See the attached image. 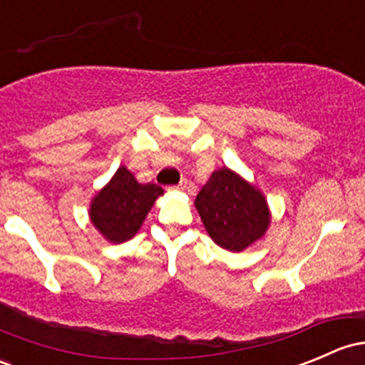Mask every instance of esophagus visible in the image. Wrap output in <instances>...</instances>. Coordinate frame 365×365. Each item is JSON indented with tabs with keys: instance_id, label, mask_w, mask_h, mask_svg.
Wrapping results in <instances>:
<instances>
[{
	"instance_id": "esophagus-1",
	"label": "esophagus",
	"mask_w": 365,
	"mask_h": 365,
	"mask_svg": "<svg viewBox=\"0 0 365 365\" xmlns=\"http://www.w3.org/2000/svg\"><path fill=\"white\" fill-rule=\"evenodd\" d=\"M186 187V181H181L179 184H175V186H170L168 190H184Z\"/></svg>"
}]
</instances>
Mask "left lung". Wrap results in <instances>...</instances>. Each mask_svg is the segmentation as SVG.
Masks as SVG:
<instances>
[{"mask_svg":"<svg viewBox=\"0 0 365 365\" xmlns=\"http://www.w3.org/2000/svg\"><path fill=\"white\" fill-rule=\"evenodd\" d=\"M195 207L209 237L231 252H242L264 237L272 219L264 195L228 167L212 172Z\"/></svg>","mask_w":365,"mask_h":365,"instance_id":"obj_1","label":"left lung"}]
</instances>
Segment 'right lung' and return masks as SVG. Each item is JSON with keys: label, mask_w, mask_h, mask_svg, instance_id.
<instances>
[{"label": "right lung", "mask_w": 365, "mask_h": 365, "mask_svg": "<svg viewBox=\"0 0 365 365\" xmlns=\"http://www.w3.org/2000/svg\"><path fill=\"white\" fill-rule=\"evenodd\" d=\"M163 195L156 184L137 182L127 167H120L90 203V221L113 244H123L140 230L155 200Z\"/></svg>", "instance_id": "obj_1"}]
</instances>
